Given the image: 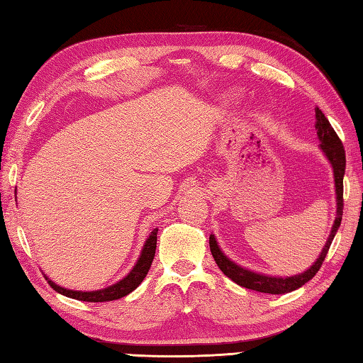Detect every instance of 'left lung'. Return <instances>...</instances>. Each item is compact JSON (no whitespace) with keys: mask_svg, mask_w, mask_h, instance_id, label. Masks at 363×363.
Wrapping results in <instances>:
<instances>
[{"mask_svg":"<svg viewBox=\"0 0 363 363\" xmlns=\"http://www.w3.org/2000/svg\"><path fill=\"white\" fill-rule=\"evenodd\" d=\"M315 118H317V121H315V129H317V134L320 138V148L323 152H325V156L330 162V165H333L334 181H335L337 215L334 220V226L330 229L328 242L325 245V248L321 250L318 259L315 260L313 265L311 268H307L304 273L289 276V277H276V276L254 273L251 269H246L240 265H237L235 262L228 259L225 256V252L220 250L215 235H211L209 246L218 268L229 277V279H233L235 284L242 285L245 289L256 290L262 293H272V295H282V293H289L303 287L306 282H309L312 277L318 273V269L323 265V262H325V257L329 251V246L333 243L338 228H340L342 215H343V176H345V167H346L345 148L334 128L330 126L329 120L325 117V113H323L318 107H315Z\"/></svg>","mask_w":363,"mask_h":363,"instance_id":"1","label":"left lung"}]
</instances>
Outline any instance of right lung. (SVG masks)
Wrapping results in <instances>:
<instances>
[{
  "instance_id": "right-lung-1",
  "label": "right lung",
  "mask_w": 363,
  "mask_h": 363,
  "mask_svg": "<svg viewBox=\"0 0 363 363\" xmlns=\"http://www.w3.org/2000/svg\"><path fill=\"white\" fill-rule=\"evenodd\" d=\"M156 243H157V229H154L150 234V237L146 238V242H145L142 252H140V257H138L137 264L128 273V276L123 277V279L118 281L117 284H113V285H111V287H106L103 290H95V291L68 290V289L60 287V285H57V284H54L48 276H45V279L48 281L51 287L57 293H60V295H65V296L73 298V299L87 301V303H104V301L120 299L123 296L129 295L130 291H134L138 285L142 284L146 274H148L150 267H151L152 259H154V254H156Z\"/></svg>"
}]
</instances>
